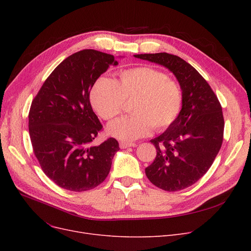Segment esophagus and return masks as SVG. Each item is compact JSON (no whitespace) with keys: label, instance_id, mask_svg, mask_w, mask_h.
I'll return each mask as SVG.
<instances>
[{"label":"esophagus","instance_id":"obj_1","mask_svg":"<svg viewBox=\"0 0 251 251\" xmlns=\"http://www.w3.org/2000/svg\"><path fill=\"white\" fill-rule=\"evenodd\" d=\"M131 147H136V143L133 142H120V148L121 149H127V148H131Z\"/></svg>","mask_w":251,"mask_h":251}]
</instances>
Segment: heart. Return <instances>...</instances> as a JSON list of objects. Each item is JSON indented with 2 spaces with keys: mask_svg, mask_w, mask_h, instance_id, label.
I'll return each mask as SVG.
<instances>
[{
  "mask_svg": "<svg viewBox=\"0 0 251 251\" xmlns=\"http://www.w3.org/2000/svg\"><path fill=\"white\" fill-rule=\"evenodd\" d=\"M135 99L130 112L133 115L112 122L110 135L133 141L147 136L152 127L163 130L178 117L182 94L177 82L151 67H136L120 72L118 80L97 79L90 91L92 107L104 120H112L123 111L125 100Z\"/></svg>",
  "mask_w": 251,
  "mask_h": 251,
  "instance_id": "heart-1",
  "label": "heart"
}]
</instances>
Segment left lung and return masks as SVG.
I'll list each match as a JSON object with an SVG mask.
<instances>
[{
  "label": "left lung",
  "mask_w": 251,
  "mask_h": 251,
  "mask_svg": "<svg viewBox=\"0 0 251 251\" xmlns=\"http://www.w3.org/2000/svg\"><path fill=\"white\" fill-rule=\"evenodd\" d=\"M134 57L169 69L182 90V109L176 120L151 140L156 156L146 168V175L153 185L166 191L187 188L207 172L222 147L221 103L205 79L180 57L168 52Z\"/></svg>",
  "instance_id": "obj_1"
}]
</instances>
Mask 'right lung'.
Segmentation results:
<instances>
[{
  "instance_id": "add662e5",
  "label": "right lung",
  "mask_w": 251,
  "mask_h": 251,
  "mask_svg": "<svg viewBox=\"0 0 251 251\" xmlns=\"http://www.w3.org/2000/svg\"><path fill=\"white\" fill-rule=\"evenodd\" d=\"M115 57L83 50L50 73L31 102L29 135L45 174L61 188L81 192L97 187L110 173L120 150L115 138L91 146L102 126L92 111L89 92Z\"/></svg>"
}]
</instances>
